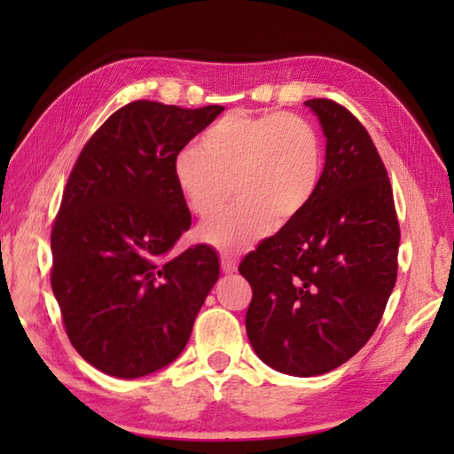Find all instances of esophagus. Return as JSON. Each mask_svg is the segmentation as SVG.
Returning a JSON list of instances; mask_svg holds the SVG:
<instances>
[{"label": "esophagus", "mask_w": 454, "mask_h": 454, "mask_svg": "<svg viewBox=\"0 0 454 454\" xmlns=\"http://www.w3.org/2000/svg\"><path fill=\"white\" fill-rule=\"evenodd\" d=\"M220 264H222V272L224 274H232L236 272V260L228 254H222L220 256Z\"/></svg>", "instance_id": "34e87169"}]
</instances>
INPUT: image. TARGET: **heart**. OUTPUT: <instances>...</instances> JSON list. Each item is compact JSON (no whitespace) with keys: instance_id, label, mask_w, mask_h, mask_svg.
<instances>
[{"instance_id":"obj_1","label":"heart","mask_w":454,"mask_h":454,"mask_svg":"<svg viewBox=\"0 0 454 454\" xmlns=\"http://www.w3.org/2000/svg\"><path fill=\"white\" fill-rule=\"evenodd\" d=\"M322 142L309 120L296 114L230 112L206 129L200 145L174 158V178L188 208L208 218L200 234L220 250H240L268 226L294 222L317 196L322 178Z\"/></svg>"}]
</instances>
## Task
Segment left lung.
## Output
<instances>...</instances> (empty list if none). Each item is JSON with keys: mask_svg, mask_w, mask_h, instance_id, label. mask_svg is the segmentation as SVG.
Returning <instances> with one entry per match:
<instances>
[{"mask_svg": "<svg viewBox=\"0 0 454 454\" xmlns=\"http://www.w3.org/2000/svg\"><path fill=\"white\" fill-rule=\"evenodd\" d=\"M326 137L317 196L240 262L252 286L246 333L258 358L292 376L334 371L364 347L396 282L395 198L364 126L326 98L304 102Z\"/></svg>", "mask_w": 454, "mask_h": 454, "instance_id": "8db88e82", "label": "left lung"}]
</instances>
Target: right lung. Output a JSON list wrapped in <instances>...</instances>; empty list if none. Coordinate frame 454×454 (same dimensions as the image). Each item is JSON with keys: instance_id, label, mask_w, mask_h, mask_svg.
Wrapping results in <instances>:
<instances>
[{"instance_id": "add662e5", "label": "right lung", "mask_w": 454, "mask_h": 454, "mask_svg": "<svg viewBox=\"0 0 454 454\" xmlns=\"http://www.w3.org/2000/svg\"><path fill=\"white\" fill-rule=\"evenodd\" d=\"M224 112L120 107L83 145L51 230V290L80 356L118 379L168 366L220 276L216 250L172 256L192 224L174 158Z\"/></svg>"}]
</instances>
